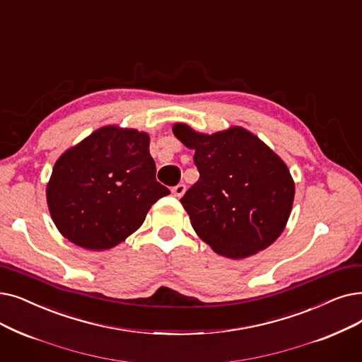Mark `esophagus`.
Returning a JSON list of instances; mask_svg holds the SVG:
<instances>
[{"instance_id":"obj_1","label":"esophagus","mask_w":362,"mask_h":362,"mask_svg":"<svg viewBox=\"0 0 362 362\" xmlns=\"http://www.w3.org/2000/svg\"><path fill=\"white\" fill-rule=\"evenodd\" d=\"M171 191H173V194H175V197L180 198L185 194V191H186V186L183 183H179V185H176L175 187H173Z\"/></svg>"}]
</instances>
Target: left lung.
<instances>
[{
    "label": "left lung",
    "mask_w": 362,
    "mask_h": 362,
    "mask_svg": "<svg viewBox=\"0 0 362 362\" xmlns=\"http://www.w3.org/2000/svg\"><path fill=\"white\" fill-rule=\"evenodd\" d=\"M173 133L195 151L199 179L180 202L199 238L229 259L269 247L284 230L294 199L284 161L241 127L209 136L176 124Z\"/></svg>",
    "instance_id": "8db88e82"
}]
</instances>
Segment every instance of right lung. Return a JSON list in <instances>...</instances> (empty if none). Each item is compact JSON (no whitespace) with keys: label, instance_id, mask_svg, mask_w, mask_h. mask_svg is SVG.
<instances>
[{"label":"right lung","instance_id":"add662e5","mask_svg":"<svg viewBox=\"0 0 362 362\" xmlns=\"http://www.w3.org/2000/svg\"><path fill=\"white\" fill-rule=\"evenodd\" d=\"M149 136L103 127L56 161L47 202L60 233L87 250L112 248L142 226L168 187L155 179Z\"/></svg>","mask_w":362,"mask_h":362}]
</instances>
